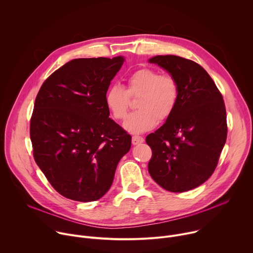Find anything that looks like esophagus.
<instances>
[{"label":"esophagus","mask_w":253,"mask_h":253,"mask_svg":"<svg viewBox=\"0 0 253 253\" xmlns=\"http://www.w3.org/2000/svg\"><path fill=\"white\" fill-rule=\"evenodd\" d=\"M144 142V138L141 136H133L132 137V144L133 145H138V144H141Z\"/></svg>","instance_id":"1"}]
</instances>
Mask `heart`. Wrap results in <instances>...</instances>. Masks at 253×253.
<instances>
[{
	"label": "heart",
	"mask_w": 253,
	"mask_h": 253,
	"mask_svg": "<svg viewBox=\"0 0 253 253\" xmlns=\"http://www.w3.org/2000/svg\"><path fill=\"white\" fill-rule=\"evenodd\" d=\"M136 107L124 122V128L140 134L153 129L158 120H166L174 111L179 96L178 83L170 75H159L153 69H140L127 79V87L113 85L105 94V105L115 119L126 117L129 96H138Z\"/></svg>",
	"instance_id": "obj_1"
}]
</instances>
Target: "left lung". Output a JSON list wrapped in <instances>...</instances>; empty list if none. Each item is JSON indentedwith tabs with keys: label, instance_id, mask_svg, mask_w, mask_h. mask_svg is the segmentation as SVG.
I'll use <instances>...</instances> for the list:
<instances>
[{
	"label": "left lung",
	"instance_id": "1",
	"mask_svg": "<svg viewBox=\"0 0 253 253\" xmlns=\"http://www.w3.org/2000/svg\"><path fill=\"white\" fill-rule=\"evenodd\" d=\"M148 61L168 72L179 87L173 113L146 137L152 149L148 171L165 190L188 191L204 183L217 166L227 136L224 101L197 63L173 55Z\"/></svg>",
	"mask_w": 253,
	"mask_h": 253
}]
</instances>
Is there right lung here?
I'll return each mask as SVG.
<instances>
[{
    "label": "right lung",
    "instance_id": "right-lung-1",
    "mask_svg": "<svg viewBox=\"0 0 253 253\" xmlns=\"http://www.w3.org/2000/svg\"><path fill=\"white\" fill-rule=\"evenodd\" d=\"M123 56L71 60L36 97L30 137L36 163L66 198L90 202L110 189L131 136L109 118L105 94Z\"/></svg>",
    "mask_w": 253,
    "mask_h": 253
}]
</instances>
